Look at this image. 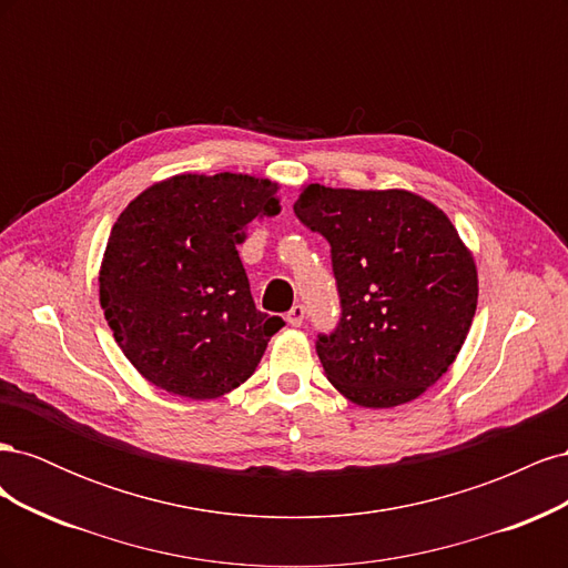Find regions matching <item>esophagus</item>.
Listing matches in <instances>:
<instances>
[{"label":"esophagus","instance_id":"1","mask_svg":"<svg viewBox=\"0 0 568 568\" xmlns=\"http://www.w3.org/2000/svg\"><path fill=\"white\" fill-rule=\"evenodd\" d=\"M303 320H305V307H303L301 303H296V305L291 307V311L286 313V322H288L291 326H301Z\"/></svg>","mask_w":568,"mask_h":568}]
</instances>
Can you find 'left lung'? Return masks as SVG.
Returning <instances> with one entry per match:
<instances>
[{
  "label": "left lung",
  "instance_id": "8db88e82",
  "mask_svg": "<svg viewBox=\"0 0 568 568\" xmlns=\"http://www.w3.org/2000/svg\"><path fill=\"white\" fill-rule=\"evenodd\" d=\"M294 213L332 246L341 317L315 341L326 379L372 409L419 398L455 363L478 301L448 215L403 189L322 184L303 189Z\"/></svg>",
  "mask_w": 568,
  "mask_h": 568
}]
</instances>
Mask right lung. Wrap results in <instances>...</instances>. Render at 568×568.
Wrapping results in <instances>:
<instances>
[{
    "label": "right lung",
    "instance_id": "obj_1",
    "mask_svg": "<svg viewBox=\"0 0 568 568\" xmlns=\"http://www.w3.org/2000/svg\"><path fill=\"white\" fill-rule=\"evenodd\" d=\"M277 184L251 175H175L120 213L99 272L115 343L146 382L192 400L244 384L284 320L253 303L236 246L277 215Z\"/></svg>",
    "mask_w": 568,
    "mask_h": 568
}]
</instances>
